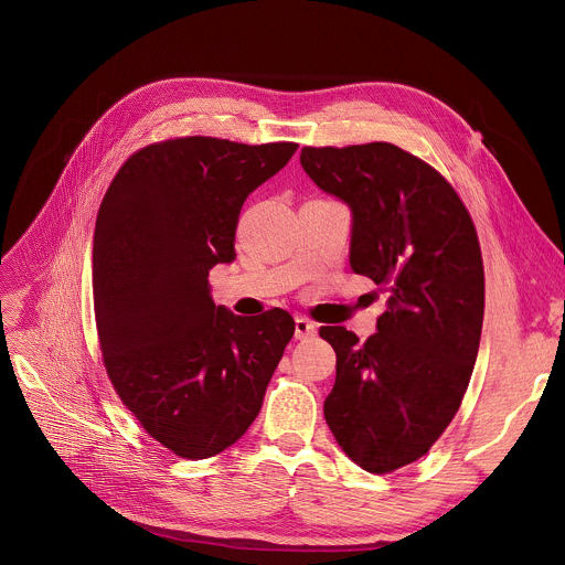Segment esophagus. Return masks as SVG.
<instances>
[{"label": "esophagus", "mask_w": 565, "mask_h": 565, "mask_svg": "<svg viewBox=\"0 0 565 565\" xmlns=\"http://www.w3.org/2000/svg\"><path fill=\"white\" fill-rule=\"evenodd\" d=\"M312 335H317V324H315V321H310L303 315H297L295 317V338L297 340H308Z\"/></svg>", "instance_id": "1"}]
</instances>
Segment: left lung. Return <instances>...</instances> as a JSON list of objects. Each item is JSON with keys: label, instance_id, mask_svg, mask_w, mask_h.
I'll use <instances>...</instances> for the list:
<instances>
[{"label": "left lung", "instance_id": "1", "mask_svg": "<svg viewBox=\"0 0 565 565\" xmlns=\"http://www.w3.org/2000/svg\"><path fill=\"white\" fill-rule=\"evenodd\" d=\"M299 160L353 212L351 268L388 292L364 344L319 329L338 355L324 418L353 462L388 473L431 449L467 391L486 312L478 234L449 181L397 145L303 147Z\"/></svg>", "mask_w": 565, "mask_h": 565}]
</instances>
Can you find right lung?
Wrapping results in <instances>:
<instances>
[{
	"label": "right lung",
	"mask_w": 565,
	"mask_h": 565,
	"mask_svg": "<svg viewBox=\"0 0 565 565\" xmlns=\"http://www.w3.org/2000/svg\"><path fill=\"white\" fill-rule=\"evenodd\" d=\"M297 142L185 136L147 145L114 177L94 232V310L107 375L142 429L201 460L255 423L295 333L273 308L241 317L210 297L238 212Z\"/></svg>",
	"instance_id": "obj_1"
}]
</instances>
